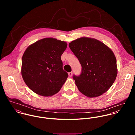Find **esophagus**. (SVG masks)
I'll use <instances>...</instances> for the list:
<instances>
[{"instance_id":"obj_1","label":"esophagus","mask_w":135,"mask_h":135,"mask_svg":"<svg viewBox=\"0 0 135 135\" xmlns=\"http://www.w3.org/2000/svg\"><path fill=\"white\" fill-rule=\"evenodd\" d=\"M68 74H69V77H71V76H72L73 73H72V72H69V73H68Z\"/></svg>"}]
</instances>
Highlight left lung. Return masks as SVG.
Returning a JSON list of instances; mask_svg holds the SVG:
<instances>
[{"label":"left lung","instance_id":"obj_1","mask_svg":"<svg viewBox=\"0 0 135 135\" xmlns=\"http://www.w3.org/2000/svg\"><path fill=\"white\" fill-rule=\"evenodd\" d=\"M69 45L82 68L79 76H73L79 91L89 98L107 92L117 74L113 51L101 41L87 37L73 40Z\"/></svg>","mask_w":135,"mask_h":135}]
</instances>
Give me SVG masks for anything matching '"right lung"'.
I'll use <instances>...</instances> for the list:
<instances>
[{"label":"right lung","mask_w":135,"mask_h":135,"mask_svg":"<svg viewBox=\"0 0 135 135\" xmlns=\"http://www.w3.org/2000/svg\"><path fill=\"white\" fill-rule=\"evenodd\" d=\"M66 47L65 41L45 38L26 48L22 58L21 74L33 92L42 96H52L61 89L68 77L61 59Z\"/></svg>","instance_id":"add662e5"}]
</instances>
